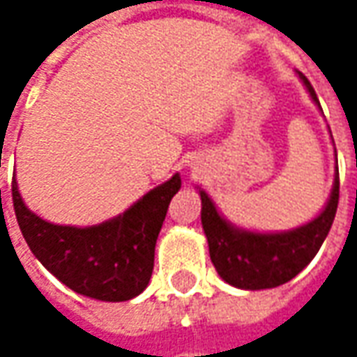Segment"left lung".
<instances>
[{
    "label": "left lung",
    "mask_w": 357,
    "mask_h": 357,
    "mask_svg": "<svg viewBox=\"0 0 357 357\" xmlns=\"http://www.w3.org/2000/svg\"><path fill=\"white\" fill-rule=\"evenodd\" d=\"M318 109L320 101L310 81L296 71ZM337 162V160H336ZM202 230L214 268L222 280L240 290H266L290 282L312 262L328 236L340 199V176L334 174L330 199L318 216L292 230L258 232L236 227L216 208L213 199L199 188Z\"/></svg>",
    "instance_id": "8db88e82"
}]
</instances>
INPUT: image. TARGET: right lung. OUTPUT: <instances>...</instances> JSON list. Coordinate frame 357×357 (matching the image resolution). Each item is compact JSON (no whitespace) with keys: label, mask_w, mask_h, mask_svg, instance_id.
<instances>
[{"label":"right lung","mask_w":357,"mask_h":357,"mask_svg":"<svg viewBox=\"0 0 357 357\" xmlns=\"http://www.w3.org/2000/svg\"><path fill=\"white\" fill-rule=\"evenodd\" d=\"M178 188L181 174L174 172L125 213L93 227L43 220L27 208L15 178L11 197L27 246L57 280L93 300L125 302L149 286L158 232Z\"/></svg>","instance_id":"add662e5"}]
</instances>
